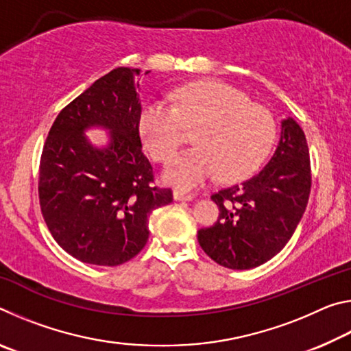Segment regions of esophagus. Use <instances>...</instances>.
Here are the masks:
<instances>
[{"label":"esophagus","mask_w":351,"mask_h":351,"mask_svg":"<svg viewBox=\"0 0 351 351\" xmlns=\"http://www.w3.org/2000/svg\"><path fill=\"white\" fill-rule=\"evenodd\" d=\"M173 198L176 201H192L195 197H193V193H189V192H186V190L176 189L173 192Z\"/></svg>","instance_id":"esophagus-1"}]
</instances>
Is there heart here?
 I'll use <instances>...</instances> for the list:
<instances>
[{
	"label": "heart",
	"instance_id": "obj_1",
	"mask_svg": "<svg viewBox=\"0 0 351 351\" xmlns=\"http://www.w3.org/2000/svg\"><path fill=\"white\" fill-rule=\"evenodd\" d=\"M175 105L154 100L141 112L142 141L154 161L167 164L195 132V148L171 161L165 178L182 189L218 173L232 182L252 175L276 142L272 112L219 80L190 83L175 93Z\"/></svg>",
	"mask_w": 351,
	"mask_h": 351
}]
</instances>
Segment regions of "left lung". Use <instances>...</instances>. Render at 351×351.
Wrapping results in <instances>:
<instances>
[{"instance_id":"8db88e82","label":"left lung","mask_w":351,"mask_h":351,"mask_svg":"<svg viewBox=\"0 0 351 351\" xmlns=\"http://www.w3.org/2000/svg\"><path fill=\"white\" fill-rule=\"evenodd\" d=\"M311 190V164L304 130L294 119L282 122L277 150L263 170L212 199L217 223L198 230V243L218 265L251 269L282 251L293 237Z\"/></svg>"}]
</instances>
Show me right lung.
<instances>
[{
    "label": "right lung",
    "instance_id": "1",
    "mask_svg": "<svg viewBox=\"0 0 351 351\" xmlns=\"http://www.w3.org/2000/svg\"><path fill=\"white\" fill-rule=\"evenodd\" d=\"M139 75L122 66L100 77L58 112L41 152V215L58 246L83 263L117 266L136 257L150 213L173 201L142 153ZM94 125L112 132L104 151L82 134Z\"/></svg>",
    "mask_w": 351,
    "mask_h": 351
}]
</instances>
